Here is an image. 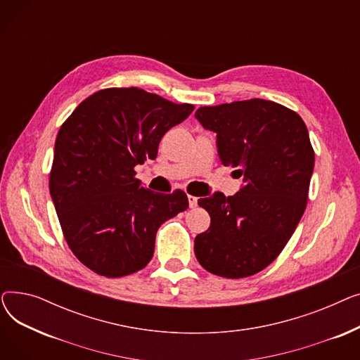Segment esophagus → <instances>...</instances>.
<instances>
[{
	"mask_svg": "<svg viewBox=\"0 0 360 360\" xmlns=\"http://www.w3.org/2000/svg\"><path fill=\"white\" fill-rule=\"evenodd\" d=\"M188 202H190V209H195L198 205V200L194 195H188Z\"/></svg>",
	"mask_w": 360,
	"mask_h": 360,
	"instance_id": "1",
	"label": "esophagus"
}]
</instances>
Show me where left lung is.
<instances>
[{
  "mask_svg": "<svg viewBox=\"0 0 360 360\" xmlns=\"http://www.w3.org/2000/svg\"><path fill=\"white\" fill-rule=\"evenodd\" d=\"M216 132L221 165L236 167L240 190L200 198L210 228L197 235L195 257L213 274L242 278L271 264L305 212L315 155L308 128L296 112L251 99L195 112Z\"/></svg>",
  "mask_w": 360,
  "mask_h": 360,
  "instance_id": "left-lung-1",
  "label": "left lung"
}]
</instances>
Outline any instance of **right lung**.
Wrapping results in <instances>:
<instances>
[{
    "mask_svg": "<svg viewBox=\"0 0 360 360\" xmlns=\"http://www.w3.org/2000/svg\"><path fill=\"white\" fill-rule=\"evenodd\" d=\"M193 110L113 87L84 99L60 128L49 193L70 250L91 271L122 277L144 269L160 224L186 210L184 191L146 190L134 167L156 159L165 132Z\"/></svg>",
    "mask_w": 360,
    "mask_h": 360,
    "instance_id": "1",
    "label": "right lung"
}]
</instances>
